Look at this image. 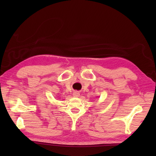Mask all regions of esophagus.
Segmentation results:
<instances>
[{"label": "esophagus", "mask_w": 156, "mask_h": 156, "mask_svg": "<svg viewBox=\"0 0 156 156\" xmlns=\"http://www.w3.org/2000/svg\"><path fill=\"white\" fill-rule=\"evenodd\" d=\"M79 95H80V94H79V92H74V93H73V96H74V97H78Z\"/></svg>", "instance_id": "obj_1"}]
</instances>
